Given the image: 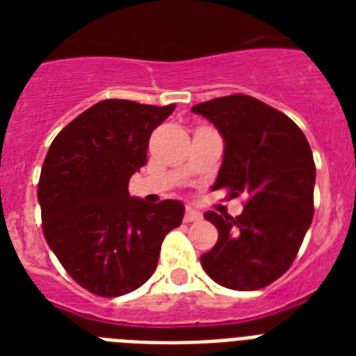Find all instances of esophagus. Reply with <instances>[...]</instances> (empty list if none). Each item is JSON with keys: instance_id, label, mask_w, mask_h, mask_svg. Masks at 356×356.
<instances>
[{"instance_id": "esophagus-1", "label": "esophagus", "mask_w": 356, "mask_h": 356, "mask_svg": "<svg viewBox=\"0 0 356 356\" xmlns=\"http://www.w3.org/2000/svg\"><path fill=\"white\" fill-rule=\"evenodd\" d=\"M197 220H201V212L195 211V209H186V212H184V222L190 223L197 222Z\"/></svg>"}]
</instances>
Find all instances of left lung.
Returning <instances> with one entry per match:
<instances>
[{"mask_svg": "<svg viewBox=\"0 0 356 356\" xmlns=\"http://www.w3.org/2000/svg\"><path fill=\"white\" fill-rule=\"evenodd\" d=\"M220 131L223 162L212 190L243 194L240 216L205 212L218 242L201 254L212 281L233 290H260L292 266L314 216L316 166L303 131L270 105L245 94L192 107Z\"/></svg>", "mask_w": 356, "mask_h": 356, "instance_id": "1", "label": "left lung"}]
</instances>
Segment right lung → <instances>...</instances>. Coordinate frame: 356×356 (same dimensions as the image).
Here are the masks:
<instances>
[{
  "mask_svg": "<svg viewBox=\"0 0 356 356\" xmlns=\"http://www.w3.org/2000/svg\"><path fill=\"white\" fill-rule=\"evenodd\" d=\"M173 108L105 99L49 145L38 181L44 236L70 277L96 296L118 298L142 286L164 236L183 222L181 201L151 205L127 190L147 162L153 129Z\"/></svg>",
  "mask_w": 356,
  "mask_h": 356,
  "instance_id": "right-lung-1",
  "label": "right lung"
}]
</instances>
